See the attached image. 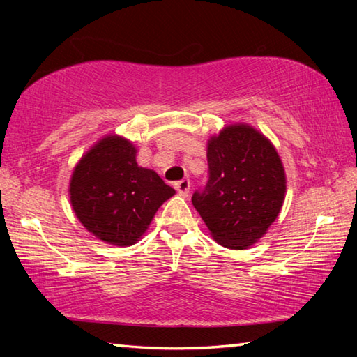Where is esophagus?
<instances>
[{
    "label": "esophagus",
    "instance_id": "obj_1",
    "mask_svg": "<svg viewBox=\"0 0 357 357\" xmlns=\"http://www.w3.org/2000/svg\"><path fill=\"white\" fill-rule=\"evenodd\" d=\"M174 187L179 192L181 197H189V190H190V181L189 179H181L178 183H174Z\"/></svg>",
    "mask_w": 357,
    "mask_h": 357
}]
</instances>
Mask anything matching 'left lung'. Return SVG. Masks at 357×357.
I'll return each mask as SVG.
<instances>
[{
  "mask_svg": "<svg viewBox=\"0 0 357 357\" xmlns=\"http://www.w3.org/2000/svg\"><path fill=\"white\" fill-rule=\"evenodd\" d=\"M209 179L192 197L211 236L244 250L261 239L279 215L287 193L285 168L268 137L250 124L225 126L208 140Z\"/></svg>",
  "mask_w": 357,
  "mask_h": 357,
  "instance_id": "left-lung-1",
  "label": "left lung"
}]
</instances>
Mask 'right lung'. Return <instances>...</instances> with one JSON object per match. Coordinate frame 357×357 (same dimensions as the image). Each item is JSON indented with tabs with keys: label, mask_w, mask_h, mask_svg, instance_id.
Listing matches in <instances>:
<instances>
[{
	"label": "right lung",
	"mask_w": 357,
	"mask_h": 357,
	"mask_svg": "<svg viewBox=\"0 0 357 357\" xmlns=\"http://www.w3.org/2000/svg\"><path fill=\"white\" fill-rule=\"evenodd\" d=\"M137 153L128 138L105 135L72 172V209L82 225L107 244L134 245L146 233L157 209L176 193L154 170L137 164Z\"/></svg>",
	"instance_id": "1"
}]
</instances>
